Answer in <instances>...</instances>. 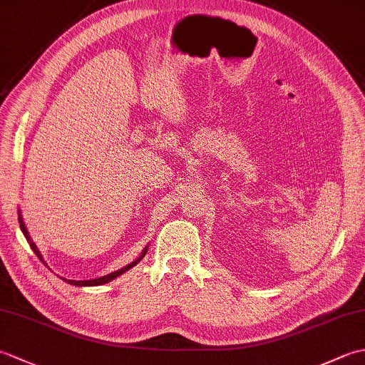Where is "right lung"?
<instances>
[{"mask_svg": "<svg viewBox=\"0 0 365 365\" xmlns=\"http://www.w3.org/2000/svg\"><path fill=\"white\" fill-rule=\"evenodd\" d=\"M19 222H20V229H21V232H23V235H25V238L28 240V243H29V246H31V250H33V251H34V254L37 255V257L41 259V260L45 263V260H43V257H42L41 251L37 250V246L34 245L33 240H31V237H29V234H28V230H26V227H25V224H23V220H21V215H20V213H19ZM145 252H147V247H145V250L143 251V254L139 255V257H138L135 262H131V263H130V265L123 267V268H120V269H118V271H114V273L106 274V276L97 277V279H91V281H72V279H64V281H66V282H68V284H72V285H78V287H92V285H102V284H106V282L113 281V279H115L118 276H120L122 273H125V271H128L131 267H135L136 263L144 257Z\"/></svg>", "mask_w": 365, "mask_h": 365, "instance_id": "right-lung-1", "label": "right lung"}]
</instances>
